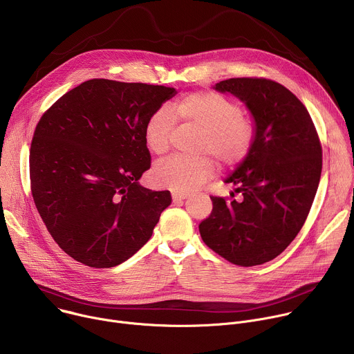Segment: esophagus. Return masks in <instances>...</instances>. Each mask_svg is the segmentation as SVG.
<instances>
[{"instance_id": "esophagus-1", "label": "esophagus", "mask_w": 354, "mask_h": 354, "mask_svg": "<svg viewBox=\"0 0 354 354\" xmlns=\"http://www.w3.org/2000/svg\"><path fill=\"white\" fill-rule=\"evenodd\" d=\"M187 197V193L183 192H172V200L174 203H180L182 200H185Z\"/></svg>"}]
</instances>
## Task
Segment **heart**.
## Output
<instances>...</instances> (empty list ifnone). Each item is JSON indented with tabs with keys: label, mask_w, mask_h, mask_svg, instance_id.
Returning a JSON list of instances; mask_svg holds the SVG:
<instances>
[{
	"label": "heart",
	"mask_w": 354,
	"mask_h": 354,
	"mask_svg": "<svg viewBox=\"0 0 354 354\" xmlns=\"http://www.w3.org/2000/svg\"><path fill=\"white\" fill-rule=\"evenodd\" d=\"M175 113L182 122L201 129L196 151L214 157L221 167L238 168L252 154L257 127L234 99L214 91L192 92L175 105ZM175 127L176 117L169 108H158L148 116L144 142L151 153H168ZM209 156H174L162 160L154 167V180L175 192L198 187L216 175V162Z\"/></svg>",
	"instance_id": "obj_1"
}]
</instances>
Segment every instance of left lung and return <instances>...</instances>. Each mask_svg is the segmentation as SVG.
<instances>
[{
    "instance_id": "left-lung-1",
    "label": "left lung",
    "mask_w": 354,
    "mask_h": 354,
    "mask_svg": "<svg viewBox=\"0 0 354 354\" xmlns=\"http://www.w3.org/2000/svg\"><path fill=\"white\" fill-rule=\"evenodd\" d=\"M216 89L246 104L257 141L225 180L239 198L210 196L213 210L198 231L225 261L257 266L279 257L304 225L319 185L322 145L307 108L281 84L241 77L220 81Z\"/></svg>"
}]
</instances>
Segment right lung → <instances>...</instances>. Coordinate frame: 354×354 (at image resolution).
<instances>
[{
  "label": "right lung",
  "instance_id": "1",
  "mask_svg": "<svg viewBox=\"0 0 354 354\" xmlns=\"http://www.w3.org/2000/svg\"><path fill=\"white\" fill-rule=\"evenodd\" d=\"M176 91L95 78L80 84L40 118L30 144L35 206L50 235L77 262L118 266L151 238L169 190L138 185L151 167L148 116Z\"/></svg>",
  "mask_w": 354,
  "mask_h": 354
}]
</instances>
